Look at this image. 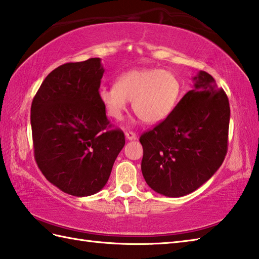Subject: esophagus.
<instances>
[{
  "instance_id": "obj_1",
  "label": "esophagus",
  "mask_w": 259,
  "mask_h": 259,
  "mask_svg": "<svg viewBox=\"0 0 259 259\" xmlns=\"http://www.w3.org/2000/svg\"><path fill=\"white\" fill-rule=\"evenodd\" d=\"M124 137H125V139L129 140V141L137 139V136H136L135 133H133V131H125V133H124Z\"/></svg>"
}]
</instances>
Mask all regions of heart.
<instances>
[{"instance_id":"b5f03b06","label":"heart","mask_w":259,"mask_h":259,"mask_svg":"<svg viewBox=\"0 0 259 259\" xmlns=\"http://www.w3.org/2000/svg\"><path fill=\"white\" fill-rule=\"evenodd\" d=\"M181 92L178 76L167 70L134 69L121 74L112 87L99 89V100L110 118L120 120L133 100V109L146 123L156 124L169 117Z\"/></svg>"}]
</instances>
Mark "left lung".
I'll return each instance as SVG.
<instances>
[{
    "label": "left lung",
    "mask_w": 259,
    "mask_h": 259,
    "mask_svg": "<svg viewBox=\"0 0 259 259\" xmlns=\"http://www.w3.org/2000/svg\"><path fill=\"white\" fill-rule=\"evenodd\" d=\"M172 112L140 137L141 171L152 190L183 197L210 179L226 156L230 109L226 93L199 71Z\"/></svg>",
    "instance_id": "left-lung-1"
}]
</instances>
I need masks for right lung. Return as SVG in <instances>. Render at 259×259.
Wrapping results in <instances>:
<instances>
[{
    "mask_svg": "<svg viewBox=\"0 0 259 259\" xmlns=\"http://www.w3.org/2000/svg\"><path fill=\"white\" fill-rule=\"evenodd\" d=\"M104 69L100 58L65 63L42 82L31 107L34 156L45 177L65 194L100 191L124 146L109 124L98 92Z\"/></svg>",
    "mask_w": 259,
    "mask_h": 259,
    "instance_id": "obj_1",
    "label": "right lung"
}]
</instances>
